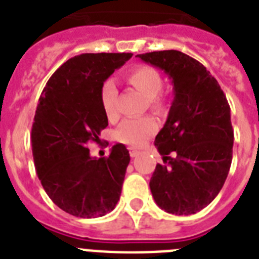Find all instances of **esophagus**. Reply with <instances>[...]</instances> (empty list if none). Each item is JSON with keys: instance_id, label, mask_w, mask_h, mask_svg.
Returning <instances> with one entry per match:
<instances>
[{"instance_id": "esophagus-1", "label": "esophagus", "mask_w": 259, "mask_h": 259, "mask_svg": "<svg viewBox=\"0 0 259 259\" xmlns=\"http://www.w3.org/2000/svg\"><path fill=\"white\" fill-rule=\"evenodd\" d=\"M138 154H140V150L130 149V156H132V157H137Z\"/></svg>"}]
</instances>
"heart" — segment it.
Segmentation results:
<instances>
[{"label": "heart", "instance_id": "b5f03b06", "mask_svg": "<svg viewBox=\"0 0 259 259\" xmlns=\"http://www.w3.org/2000/svg\"><path fill=\"white\" fill-rule=\"evenodd\" d=\"M126 80L129 84L137 89L146 97L148 106L154 113L164 114L168 110V99L160 91L162 87L161 75L157 70L149 66H137L126 74ZM102 109L106 117L113 121L118 117L117 111V87L111 79L103 82L99 91ZM158 129L157 119L152 115H145L137 119H126L115 132V138L122 144L130 146H140L145 144L146 140L152 137Z\"/></svg>", "mask_w": 259, "mask_h": 259}]
</instances>
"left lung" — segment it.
I'll list each match as a JSON object with an SVG mask.
<instances>
[{"label": "left lung", "instance_id": "1", "mask_svg": "<svg viewBox=\"0 0 259 259\" xmlns=\"http://www.w3.org/2000/svg\"><path fill=\"white\" fill-rule=\"evenodd\" d=\"M137 58L164 71L175 91L165 125L154 140L168 165H156L149 183L152 195L166 212L196 213L221 192L231 166L234 130L229 102L209 71L180 51H156ZM170 153L175 158L167 157Z\"/></svg>", "mask_w": 259, "mask_h": 259}]
</instances>
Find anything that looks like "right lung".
Returning <instances> with one entry per match:
<instances>
[{
    "mask_svg": "<svg viewBox=\"0 0 259 259\" xmlns=\"http://www.w3.org/2000/svg\"><path fill=\"white\" fill-rule=\"evenodd\" d=\"M132 54H82L68 59L47 82L32 125V153L38 180L59 208L78 218L103 217L119 200L129 150L111 148L91 157L89 142L109 125L99 91Z\"/></svg>",
    "mask_w": 259,
    "mask_h": 259,
    "instance_id": "right-lung-1",
    "label": "right lung"
}]
</instances>
